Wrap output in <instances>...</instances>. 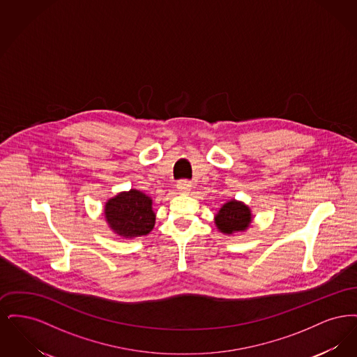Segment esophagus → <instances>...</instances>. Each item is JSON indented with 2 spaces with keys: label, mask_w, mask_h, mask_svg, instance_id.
<instances>
[{
  "label": "esophagus",
  "mask_w": 357,
  "mask_h": 357,
  "mask_svg": "<svg viewBox=\"0 0 357 357\" xmlns=\"http://www.w3.org/2000/svg\"><path fill=\"white\" fill-rule=\"evenodd\" d=\"M176 188L181 192H188L191 190V182L188 179H182L176 183Z\"/></svg>",
  "instance_id": "esophagus-1"
}]
</instances>
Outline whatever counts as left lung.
Instances as JSON below:
<instances>
[{"mask_svg":"<svg viewBox=\"0 0 357 357\" xmlns=\"http://www.w3.org/2000/svg\"><path fill=\"white\" fill-rule=\"evenodd\" d=\"M252 222V214L248 206L237 201H230L221 207L215 215V223L225 234H233L236 231H243Z\"/></svg>","mask_w":357,"mask_h":357,"instance_id":"8db88e82","label":"left lung"}]
</instances>
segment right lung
<instances>
[{
    "label": "right lung",
    "instance_id": "1",
    "mask_svg": "<svg viewBox=\"0 0 357 357\" xmlns=\"http://www.w3.org/2000/svg\"><path fill=\"white\" fill-rule=\"evenodd\" d=\"M104 210L109 227L121 237L146 236L155 225L153 201L137 190L120 192L107 202Z\"/></svg>",
    "mask_w": 357,
    "mask_h": 357
}]
</instances>
